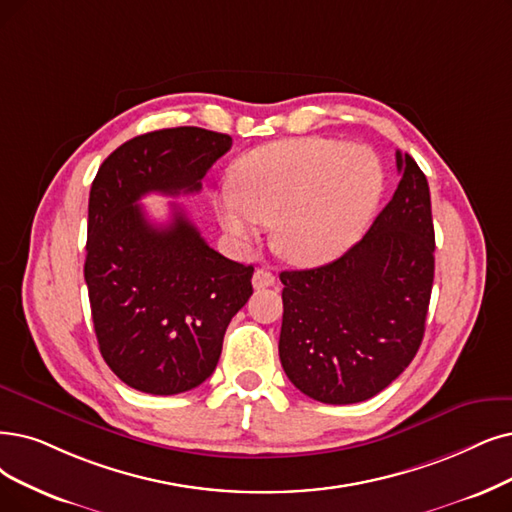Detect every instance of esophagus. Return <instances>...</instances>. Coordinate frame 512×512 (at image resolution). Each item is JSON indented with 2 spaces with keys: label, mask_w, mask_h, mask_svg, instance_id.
<instances>
[{
  "label": "esophagus",
  "mask_w": 512,
  "mask_h": 512,
  "mask_svg": "<svg viewBox=\"0 0 512 512\" xmlns=\"http://www.w3.org/2000/svg\"><path fill=\"white\" fill-rule=\"evenodd\" d=\"M252 283H254L256 290L271 288V285H275V275H273L269 269L260 267V269H256V273H254V277H252Z\"/></svg>",
  "instance_id": "1"
}]
</instances>
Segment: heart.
Here are the masks:
<instances>
[{"label": "heart", "mask_w": 512, "mask_h": 512, "mask_svg": "<svg viewBox=\"0 0 512 512\" xmlns=\"http://www.w3.org/2000/svg\"><path fill=\"white\" fill-rule=\"evenodd\" d=\"M233 193L216 201L222 229L250 243L271 224L277 254L302 267L342 256L374 218L384 189L378 155L363 145L300 136L239 157Z\"/></svg>", "instance_id": "obj_1"}]
</instances>
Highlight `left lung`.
<instances>
[{
	"mask_svg": "<svg viewBox=\"0 0 512 512\" xmlns=\"http://www.w3.org/2000/svg\"><path fill=\"white\" fill-rule=\"evenodd\" d=\"M370 231L340 258L281 271L279 359L300 393L346 405L378 395L416 357L435 277L431 191L414 157Z\"/></svg>",
	"mask_w": 512,
	"mask_h": 512,
	"instance_id": "8db88e82",
	"label": "left lung"
}]
</instances>
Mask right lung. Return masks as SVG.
<instances>
[{
	"instance_id": "obj_1",
	"label": "right lung",
	"mask_w": 512,
	"mask_h": 512,
	"mask_svg": "<svg viewBox=\"0 0 512 512\" xmlns=\"http://www.w3.org/2000/svg\"><path fill=\"white\" fill-rule=\"evenodd\" d=\"M231 145L193 126L149 132L115 149L92 182L84 277L94 332L113 374L140 393L178 395L210 378L254 292V267L210 248L178 206L159 227L138 203L201 191Z\"/></svg>"
}]
</instances>
